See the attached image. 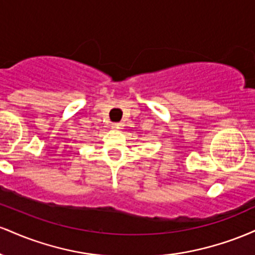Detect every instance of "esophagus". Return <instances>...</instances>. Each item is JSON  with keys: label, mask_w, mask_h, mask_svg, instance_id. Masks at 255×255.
<instances>
[{"label": "esophagus", "mask_w": 255, "mask_h": 255, "mask_svg": "<svg viewBox=\"0 0 255 255\" xmlns=\"http://www.w3.org/2000/svg\"><path fill=\"white\" fill-rule=\"evenodd\" d=\"M111 128L115 130H119V129H122V124H113L111 125Z\"/></svg>", "instance_id": "obj_1"}]
</instances>
